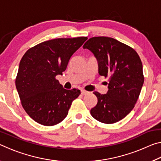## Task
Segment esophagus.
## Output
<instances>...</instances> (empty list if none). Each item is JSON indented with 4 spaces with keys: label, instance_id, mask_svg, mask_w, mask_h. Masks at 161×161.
<instances>
[{
    "label": "esophagus",
    "instance_id": "1",
    "mask_svg": "<svg viewBox=\"0 0 161 161\" xmlns=\"http://www.w3.org/2000/svg\"><path fill=\"white\" fill-rule=\"evenodd\" d=\"M89 92H86V91H85V90H81V94H82V95H84V94H88Z\"/></svg>",
    "mask_w": 161,
    "mask_h": 161
}]
</instances>
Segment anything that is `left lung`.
I'll use <instances>...</instances> for the list:
<instances>
[{"mask_svg": "<svg viewBox=\"0 0 161 161\" xmlns=\"http://www.w3.org/2000/svg\"><path fill=\"white\" fill-rule=\"evenodd\" d=\"M98 60L99 74L108 78V92H94L98 99L90 113L103 124L123 119L134 108L144 82L143 65L132 47L108 37H94L84 43Z\"/></svg>", "mask_w": 161, "mask_h": 161, "instance_id": "1", "label": "left lung"}]
</instances>
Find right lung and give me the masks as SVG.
<instances>
[{"label":"right lung","instance_id":"add662e5","mask_svg":"<svg viewBox=\"0 0 161 161\" xmlns=\"http://www.w3.org/2000/svg\"><path fill=\"white\" fill-rule=\"evenodd\" d=\"M86 40L78 37L47 40L24 54L15 86L23 108L37 123L49 126L60 123L80 94L77 89H64L56 76L62 75L71 57Z\"/></svg>","mask_w":161,"mask_h":161}]
</instances>
